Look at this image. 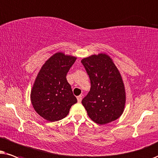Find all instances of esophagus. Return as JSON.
I'll return each mask as SVG.
<instances>
[{
  "label": "esophagus",
  "instance_id": "esophagus-1",
  "mask_svg": "<svg viewBox=\"0 0 158 158\" xmlns=\"http://www.w3.org/2000/svg\"><path fill=\"white\" fill-rule=\"evenodd\" d=\"M81 99H82V96H81V95L78 96V97H77V100H78V102H81Z\"/></svg>",
  "mask_w": 158,
  "mask_h": 158
}]
</instances>
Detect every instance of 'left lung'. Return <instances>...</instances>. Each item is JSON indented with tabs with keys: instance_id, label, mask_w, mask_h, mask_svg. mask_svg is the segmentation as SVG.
<instances>
[{
	"instance_id": "obj_1",
	"label": "left lung",
	"mask_w": 158,
	"mask_h": 158,
	"mask_svg": "<svg viewBox=\"0 0 158 158\" xmlns=\"http://www.w3.org/2000/svg\"><path fill=\"white\" fill-rule=\"evenodd\" d=\"M81 62L91 82L89 92L81 101L88 115L100 125L115 121L126 103L124 84L118 69L105 53L92 55Z\"/></svg>"
}]
</instances>
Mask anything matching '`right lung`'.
I'll return each instance as SVG.
<instances>
[{
	"mask_svg": "<svg viewBox=\"0 0 158 158\" xmlns=\"http://www.w3.org/2000/svg\"><path fill=\"white\" fill-rule=\"evenodd\" d=\"M77 60L61 52L45 61L31 90V102L35 111L48 121L64 118L77 100L66 79L69 69Z\"/></svg>",
	"mask_w": 158,
	"mask_h": 158,
	"instance_id": "right-lung-1",
	"label": "right lung"
}]
</instances>
